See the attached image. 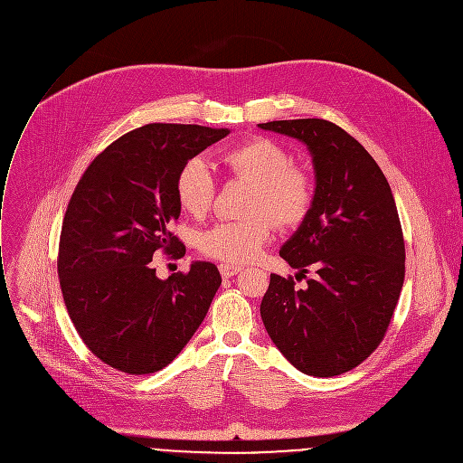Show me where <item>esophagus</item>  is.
I'll list each match as a JSON object with an SVG mask.
<instances>
[{
  "mask_svg": "<svg viewBox=\"0 0 463 463\" xmlns=\"http://www.w3.org/2000/svg\"><path fill=\"white\" fill-rule=\"evenodd\" d=\"M242 268L241 266H235V264H219V271L222 277H233L241 271Z\"/></svg>",
  "mask_w": 463,
  "mask_h": 463,
  "instance_id": "esophagus-1",
  "label": "esophagus"
}]
</instances>
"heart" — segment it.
<instances>
[{
    "mask_svg": "<svg viewBox=\"0 0 463 463\" xmlns=\"http://www.w3.org/2000/svg\"><path fill=\"white\" fill-rule=\"evenodd\" d=\"M221 160L233 176L253 182L248 208L253 215L206 230L199 237V250L206 257L242 264L255 259L269 241L273 221L281 228L305 222L314 204V182L303 167L292 164L281 144L262 137L226 149ZM175 186L180 206L201 217L213 204L217 180L206 158L192 156L180 167Z\"/></svg>",
    "mask_w": 463,
    "mask_h": 463,
    "instance_id": "obj_1",
    "label": "heart"
}]
</instances>
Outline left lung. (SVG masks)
Segmentation results:
<instances>
[{
    "mask_svg": "<svg viewBox=\"0 0 463 463\" xmlns=\"http://www.w3.org/2000/svg\"><path fill=\"white\" fill-rule=\"evenodd\" d=\"M260 129L294 137L312 153L314 204L279 255L314 279L269 275L264 328L298 368L332 378L352 371L385 337L405 279V242L389 182L368 151L321 118L275 120ZM307 277V275H305Z\"/></svg>",
    "mask_w": 463,
    "mask_h": 463,
    "instance_id": "left-lung-1",
    "label": "left lung"
}]
</instances>
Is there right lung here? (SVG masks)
Masks as SVG:
<instances>
[{
    "label": "right lung",
    "mask_w": 463,
    "mask_h": 463,
    "mask_svg": "<svg viewBox=\"0 0 463 463\" xmlns=\"http://www.w3.org/2000/svg\"><path fill=\"white\" fill-rule=\"evenodd\" d=\"M228 129L147 124L109 144L78 180L61 224L58 277L69 317L85 346L131 376L158 373L204 321L221 273L194 262L156 277L153 255L180 259L169 232L180 215L176 175Z\"/></svg>",
    "instance_id": "obj_1"
}]
</instances>
